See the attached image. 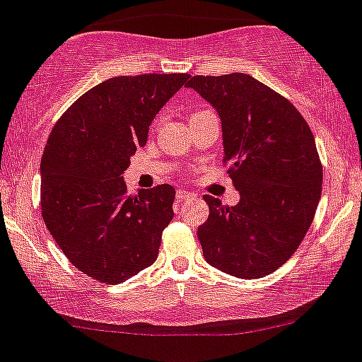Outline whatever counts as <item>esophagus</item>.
Instances as JSON below:
<instances>
[{
    "mask_svg": "<svg viewBox=\"0 0 362 362\" xmlns=\"http://www.w3.org/2000/svg\"><path fill=\"white\" fill-rule=\"evenodd\" d=\"M189 197H194V192L185 191V189H178V191H177V199L178 201H185V199H189Z\"/></svg>",
    "mask_w": 362,
    "mask_h": 362,
    "instance_id": "34e87169",
    "label": "esophagus"
}]
</instances>
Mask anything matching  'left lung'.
<instances>
[{"mask_svg": "<svg viewBox=\"0 0 362 362\" xmlns=\"http://www.w3.org/2000/svg\"><path fill=\"white\" fill-rule=\"evenodd\" d=\"M187 86L218 112L223 161L241 194L235 206L203 197L204 260L241 279L267 276L298 248L321 199L314 135L290 100L250 74L192 76Z\"/></svg>", "mask_w": 362, "mask_h": 362, "instance_id": "1", "label": "left lung"}]
</instances>
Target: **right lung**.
Wrapping results in <instances>:
<instances>
[{"mask_svg":"<svg viewBox=\"0 0 362 362\" xmlns=\"http://www.w3.org/2000/svg\"><path fill=\"white\" fill-rule=\"evenodd\" d=\"M189 74L117 76L86 91L53 127L41 158V215L78 271L124 283L158 258L173 218L168 184L128 196L124 170L156 114Z\"/></svg>","mask_w":362,"mask_h":362,"instance_id":"add662e5","label":"right lung"}]
</instances>
